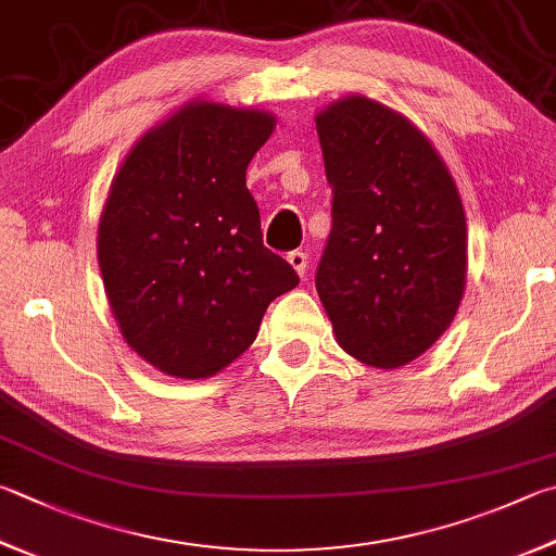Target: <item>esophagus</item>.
<instances>
[{"label":"esophagus","instance_id":"esophagus-1","mask_svg":"<svg viewBox=\"0 0 556 556\" xmlns=\"http://www.w3.org/2000/svg\"><path fill=\"white\" fill-rule=\"evenodd\" d=\"M287 260H289V265L294 267L301 277H304L306 265H308V252H304V250H291L289 255H287Z\"/></svg>","mask_w":556,"mask_h":556}]
</instances>
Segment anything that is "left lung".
Here are the masks:
<instances>
[{
	"mask_svg": "<svg viewBox=\"0 0 556 556\" xmlns=\"http://www.w3.org/2000/svg\"><path fill=\"white\" fill-rule=\"evenodd\" d=\"M332 228L316 291L340 348L396 369L420 357L457 313L467 220L435 148L396 111L348 97L316 116Z\"/></svg>",
	"mask_w": 556,
	"mask_h": 556,
	"instance_id": "8db88e82",
	"label": "left lung"
}]
</instances>
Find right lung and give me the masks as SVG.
<instances>
[{
    "label": "right lung",
    "instance_id": "right-lung-1",
    "mask_svg": "<svg viewBox=\"0 0 556 556\" xmlns=\"http://www.w3.org/2000/svg\"><path fill=\"white\" fill-rule=\"evenodd\" d=\"M271 128L267 111L187 104L138 140L111 185L97 238L109 304L128 345L169 377L230 365L299 285L262 243L245 187Z\"/></svg>",
    "mask_w": 556,
    "mask_h": 556
}]
</instances>
